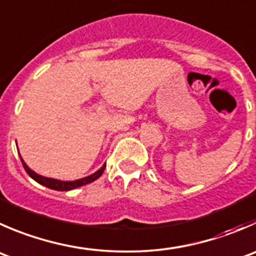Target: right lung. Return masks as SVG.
Instances as JSON below:
<instances>
[{
	"mask_svg": "<svg viewBox=\"0 0 256 256\" xmlns=\"http://www.w3.org/2000/svg\"><path fill=\"white\" fill-rule=\"evenodd\" d=\"M20 158H21L22 165H24V170H26V172L28 174L30 178H32L34 181H36V182L41 184V185L46 186V188H52V190H57V191H70V190H74V188H80V186L86 185V184L92 182V181H95L96 178H98L101 175H102L104 170H105V168H106V164H104V165L101 166V168H98L96 172L91 174V175L85 176V178H78V180H74V181H62V180H57V178H46V176L38 175V174L34 172V170H31V168L27 166V164L24 162V158H21V155H20Z\"/></svg>",
	"mask_w": 256,
	"mask_h": 256,
	"instance_id": "1",
	"label": "right lung"
}]
</instances>
